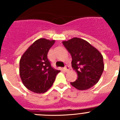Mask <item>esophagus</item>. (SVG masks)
Wrapping results in <instances>:
<instances>
[{
    "label": "esophagus",
    "mask_w": 120,
    "mask_h": 120,
    "mask_svg": "<svg viewBox=\"0 0 120 120\" xmlns=\"http://www.w3.org/2000/svg\"><path fill=\"white\" fill-rule=\"evenodd\" d=\"M64 69L65 70V71H68L70 70V67L68 66V65H66V66L64 67Z\"/></svg>",
    "instance_id": "1"
}]
</instances>
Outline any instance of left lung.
Wrapping results in <instances>:
<instances>
[{"mask_svg": "<svg viewBox=\"0 0 120 120\" xmlns=\"http://www.w3.org/2000/svg\"><path fill=\"white\" fill-rule=\"evenodd\" d=\"M72 57L71 66L77 79L71 85L79 90L93 87L99 80L104 70L103 58L99 51L83 39L73 38L62 41Z\"/></svg>", "mask_w": 120, "mask_h": 120, "instance_id": "obj_1", "label": "left lung"}]
</instances>
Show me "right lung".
<instances>
[{"instance_id":"obj_1","label":"right lung","mask_w":120,"mask_h":120,"mask_svg":"<svg viewBox=\"0 0 120 120\" xmlns=\"http://www.w3.org/2000/svg\"><path fill=\"white\" fill-rule=\"evenodd\" d=\"M55 40L40 38L35 41L23 53L20 60V76L29 90L44 93L52 86L60 72L51 66L47 53Z\"/></svg>"}]
</instances>
